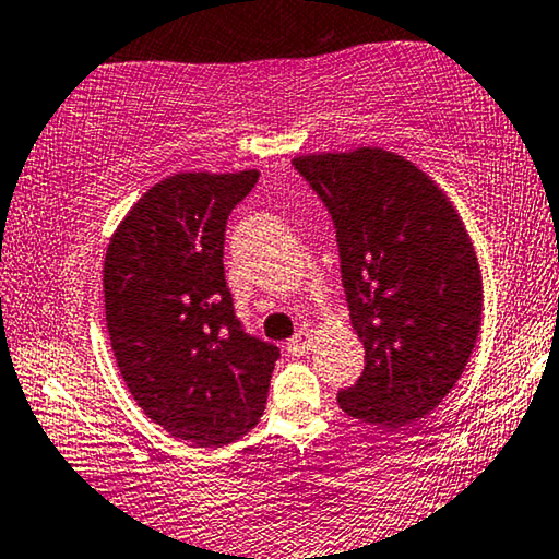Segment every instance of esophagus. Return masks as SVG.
Returning <instances> with one entry per match:
<instances>
[{"mask_svg": "<svg viewBox=\"0 0 559 559\" xmlns=\"http://www.w3.org/2000/svg\"><path fill=\"white\" fill-rule=\"evenodd\" d=\"M312 340L314 337H312V332H309V330H297L295 337L287 342V352H289V355H295V357L305 355V352L312 347Z\"/></svg>", "mask_w": 559, "mask_h": 559, "instance_id": "esophagus-1", "label": "esophagus"}]
</instances>
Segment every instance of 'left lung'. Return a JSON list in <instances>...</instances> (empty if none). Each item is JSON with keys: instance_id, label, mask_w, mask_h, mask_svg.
I'll return each mask as SVG.
<instances>
[{"instance_id": "left-lung-1", "label": "left lung", "mask_w": 559, "mask_h": 559, "mask_svg": "<svg viewBox=\"0 0 559 559\" xmlns=\"http://www.w3.org/2000/svg\"><path fill=\"white\" fill-rule=\"evenodd\" d=\"M337 231L349 320L365 345L359 380L340 390L349 417L402 427L448 397L483 324L475 247L425 171L362 147L292 159Z\"/></svg>"}]
</instances>
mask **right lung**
Segmentation results:
<instances>
[{
  "label": "right lung",
  "instance_id": "right-lung-1",
  "mask_svg": "<svg viewBox=\"0 0 559 559\" xmlns=\"http://www.w3.org/2000/svg\"><path fill=\"white\" fill-rule=\"evenodd\" d=\"M260 171H182L144 192L107 247L105 309L119 372L144 415L200 448L250 432L280 347L245 330L225 280V229Z\"/></svg>",
  "mask_w": 559,
  "mask_h": 559
}]
</instances>
